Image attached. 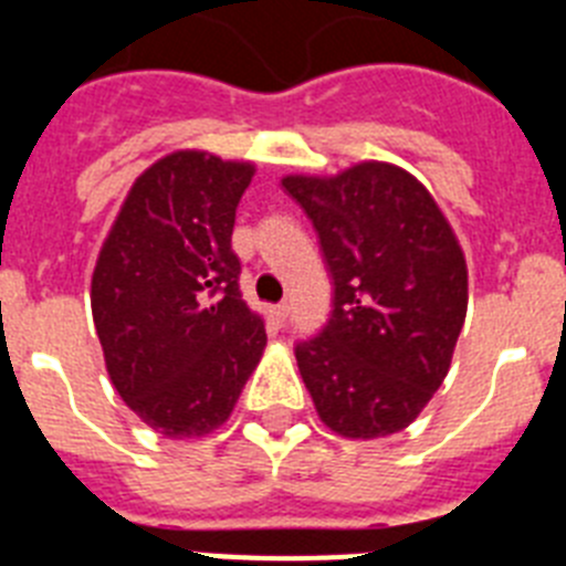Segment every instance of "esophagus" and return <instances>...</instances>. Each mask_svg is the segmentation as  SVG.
<instances>
[{
	"instance_id": "obj_1",
	"label": "esophagus",
	"mask_w": 566,
	"mask_h": 566,
	"mask_svg": "<svg viewBox=\"0 0 566 566\" xmlns=\"http://www.w3.org/2000/svg\"><path fill=\"white\" fill-rule=\"evenodd\" d=\"M286 317H289V306L286 303H280V306H272V319L277 326H286Z\"/></svg>"
}]
</instances>
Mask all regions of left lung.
Returning a JSON list of instances; mask_svg holds the SVG:
<instances>
[{"label":"left lung","instance_id":"1","mask_svg":"<svg viewBox=\"0 0 566 566\" xmlns=\"http://www.w3.org/2000/svg\"><path fill=\"white\" fill-rule=\"evenodd\" d=\"M334 283L332 317L294 357L319 419L348 439L402 431L451 368L468 266L451 223L405 169L365 161L334 178L289 175Z\"/></svg>","mask_w":566,"mask_h":566}]
</instances>
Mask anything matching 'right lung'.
Here are the masks:
<instances>
[{
    "instance_id": "obj_1",
    "label": "right lung",
    "mask_w": 566,
    "mask_h": 566,
    "mask_svg": "<svg viewBox=\"0 0 566 566\" xmlns=\"http://www.w3.org/2000/svg\"><path fill=\"white\" fill-rule=\"evenodd\" d=\"M252 175L209 153L167 155L133 184L98 254L90 303L109 379L161 437L221 428L266 348L232 252Z\"/></svg>"
}]
</instances>
